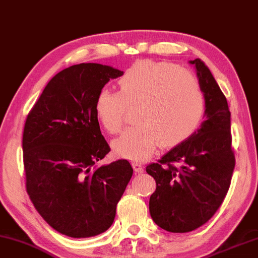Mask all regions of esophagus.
<instances>
[{"mask_svg": "<svg viewBox=\"0 0 258 258\" xmlns=\"http://www.w3.org/2000/svg\"><path fill=\"white\" fill-rule=\"evenodd\" d=\"M133 169L136 173H143L144 172V168L142 166V164L139 163V162H133Z\"/></svg>", "mask_w": 258, "mask_h": 258, "instance_id": "obj_1", "label": "esophagus"}]
</instances>
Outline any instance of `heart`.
Instances as JSON below:
<instances>
[{"mask_svg": "<svg viewBox=\"0 0 258 258\" xmlns=\"http://www.w3.org/2000/svg\"><path fill=\"white\" fill-rule=\"evenodd\" d=\"M119 92L103 88L95 112L110 134L122 128L127 107H135L136 125L112 143L120 158L143 161L158 144L171 148L183 142L198 127L205 113V97L192 74L166 62L142 60L118 79Z\"/></svg>", "mask_w": 258, "mask_h": 258, "instance_id": "b5f03b06", "label": "heart"}]
</instances>
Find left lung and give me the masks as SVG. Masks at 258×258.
I'll return each instance as SVG.
<instances>
[{
	"instance_id": "1",
	"label": "left lung",
	"mask_w": 258,
	"mask_h": 258,
	"mask_svg": "<svg viewBox=\"0 0 258 258\" xmlns=\"http://www.w3.org/2000/svg\"><path fill=\"white\" fill-rule=\"evenodd\" d=\"M189 63L205 97V120L159 163L146 166L156 182L150 197L151 217L170 233H188L206 224L223 204L235 168L227 99L200 59Z\"/></svg>"
}]
</instances>
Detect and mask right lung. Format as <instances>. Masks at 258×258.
Wrapping results in <instances>:
<instances>
[{"mask_svg": "<svg viewBox=\"0 0 258 258\" xmlns=\"http://www.w3.org/2000/svg\"><path fill=\"white\" fill-rule=\"evenodd\" d=\"M122 70L79 63L45 86L25 120L22 149L27 192L42 218L73 238L104 233L133 174L127 160L98 166L110 149L95 102Z\"/></svg>", "mask_w": 258, "mask_h": 258, "instance_id": "right-lung-1", "label": "right lung"}]
</instances>
